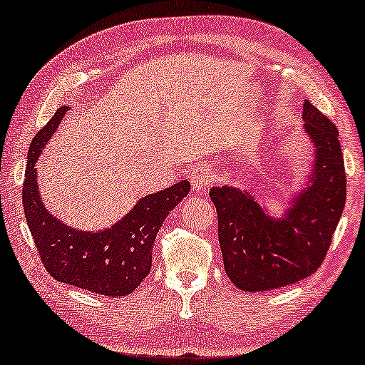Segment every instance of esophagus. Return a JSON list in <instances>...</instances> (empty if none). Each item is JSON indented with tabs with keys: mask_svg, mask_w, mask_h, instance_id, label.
Returning a JSON list of instances; mask_svg holds the SVG:
<instances>
[{
	"mask_svg": "<svg viewBox=\"0 0 365 365\" xmlns=\"http://www.w3.org/2000/svg\"><path fill=\"white\" fill-rule=\"evenodd\" d=\"M212 181H214V176H212V173L207 170V168H197V170L192 173V178H190V182H192L195 192L205 190V187L210 186Z\"/></svg>",
	"mask_w": 365,
	"mask_h": 365,
	"instance_id": "34e87169",
	"label": "esophagus"
}]
</instances>
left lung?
<instances>
[{
	"mask_svg": "<svg viewBox=\"0 0 365 365\" xmlns=\"http://www.w3.org/2000/svg\"><path fill=\"white\" fill-rule=\"evenodd\" d=\"M302 119L313 161L282 215H269L250 190L225 184L209 192L217 207L223 266L245 292L285 287L315 272L343 214L346 173L338 128L310 101L304 103Z\"/></svg>",
	"mask_w": 365,
	"mask_h": 365,
	"instance_id": "left-lung-1",
	"label": "left lung"
}]
</instances>
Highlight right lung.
<instances>
[{
	"mask_svg": "<svg viewBox=\"0 0 365 365\" xmlns=\"http://www.w3.org/2000/svg\"><path fill=\"white\" fill-rule=\"evenodd\" d=\"M70 108L61 106L34 137L27 153L22 204L34 243L50 276L58 282L106 297L132 294L151 267L155 238L170 212L190 190L186 179L138 199L132 210L104 230L85 232L66 225L43 205L37 160Z\"/></svg>",
	"mask_w": 365,
	"mask_h": 365,
	"instance_id": "add662e5",
	"label": "right lung"
}]
</instances>
